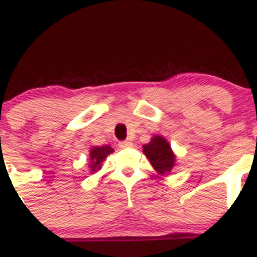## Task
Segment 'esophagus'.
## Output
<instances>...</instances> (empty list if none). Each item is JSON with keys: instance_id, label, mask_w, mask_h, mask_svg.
<instances>
[{"instance_id": "1", "label": "esophagus", "mask_w": 257, "mask_h": 257, "mask_svg": "<svg viewBox=\"0 0 257 257\" xmlns=\"http://www.w3.org/2000/svg\"><path fill=\"white\" fill-rule=\"evenodd\" d=\"M119 149H131V147H133V144L131 143V141H120V143L118 144Z\"/></svg>"}]
</instances>
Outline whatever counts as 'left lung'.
I'll return each mask as SVG.
<instances>
[{
  "mask_svg": "<svg viewBox=\"0 0 257 257\" xmlns=\"http://www.w3.org/2000/svg\"><path fill=\"white\" fill-rule=\"evenodd\" d=\"M143 152L149 158L155 170L161 175L169 174L175 167V155L170 149L169 143L163 137L155 135L149 144L143 146Z\"/></svg>",
  "mask_w": 257,
  "mask_h": 257,
  "instance_id": "1",
  "label": "left lung"
}]
</instances>
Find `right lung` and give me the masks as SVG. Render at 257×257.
I'll use <instances>...</instances> for the list:
<instances>
[{
    "instance_id": "obj_1",
    "label": "right lung",
    "mask_w": 257,
    "mask_h": 257,
    "mask_svg": "<svg viewBox=\"0 0 257 257\" xmlns=\"http://www.w3.org/2000/svg\"><path fill=\"white\" fill-rule=\"evenodd\" d=\"M113 152V149L111 146H94L90 149V164L89 169L90 173H96L101 168V163L105 161L110 153Z\"/></svg>"
}]
</instances>
